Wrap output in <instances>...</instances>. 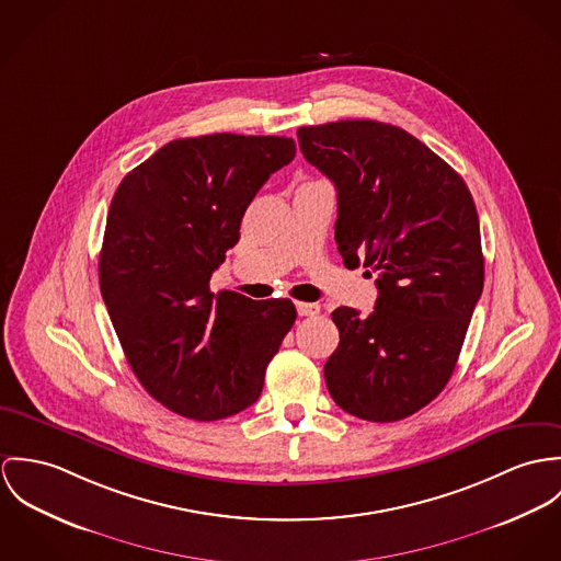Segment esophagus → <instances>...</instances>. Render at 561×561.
Returning <instances> with one entry per match:
<instances>
[{
	"mask_svg": "<svg viewBox=\"0 0 561 561\" xmlns=\"http://www.w3.org/2000/svg\"><path fill=\"white\" fill-rule=\"evenodd\" d=\"M320 311L318 304H308V301H299L297 304V313L299 316H316Z\"/></svg>",
	"mask_w": 561,
	"mask_h": 561,
	"instance_id": "1",
	"label": "esophagus"
}]
</instances>
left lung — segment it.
I'll return each instance as SVG.
<instances>
[{"label": "left lung", "instance_id": "1", "mask_svg": "<svg viewBox=\"0 0 561 561\" xmlns=\"http://www.w3.org/2000/svg\"><path fill=\"white\" fill-rule=\"evenodd\" d=\"M299 148L337 188L335 243L376 273L370 316L331 313L340 344L324 364L331 398L368 422H398L456 368L484 288L480 219L460 174L404 128L376 121L301 126Z\"/></svg>", "mask_w": 561, "mask_h": 561}]
</instances>
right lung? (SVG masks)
I'll return each mask as SVG.
<instances>
[{
	"instance_id": "add662e5",
	"label": "right lung",
	"mask_w": 561,
	"mask_h": 561,
	"mask_svg": "<svg viewBox=\"0 0 561 561\" xmlns=\"http://www.w3.org/2000/svg\"><path fill=\"white\" fill-rule=\"evenodd\" d=\"M295 154L290 137L174 139L114 193L101 295L137 380L183 417L213 422L251 407L295 324L290 299L253 301L208 286L239 243L251 199Z\"/></svg>"
}]
</instances>
